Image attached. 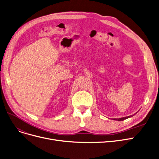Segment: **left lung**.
<instances>
[{
	"label": "left lung",
	"mask_w": 159,
	"mask_h": 159,
	"mask_svg": "<svg viewBox=\"0 0 159 159\" xmlns=\"http://www.w3.org/2000/svg\"><path fill=\"white\" fill-rule=\"evenodd\" d=\"M132 116H129V117H122V118H119V119H114V120H123L125 119H128Z\"/></svg>",
	"instance_id": "1"
}]
</instances>
